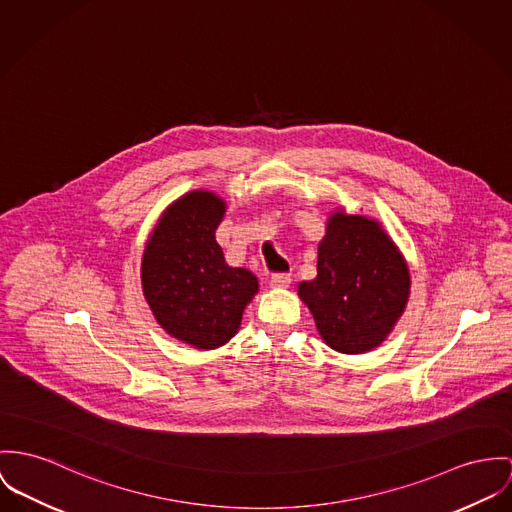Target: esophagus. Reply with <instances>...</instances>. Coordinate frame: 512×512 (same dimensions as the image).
<instances>
[{
    "label": "esophagus",
    "instance_id": "1",
    "mask_svg": "<svg viewBox=\"0 0 512 512\" xmlns=\"http://www.w3.org/2000/svg\"><path fill=\"white\" fill-rule=\"evenodd\" d=\"M290 282H292V278H290V275H286V273H276L269 280L271 288H288Z\"/></svg>",
    "mask_w": 512,
    "mask_h": 512
}]
</instances>
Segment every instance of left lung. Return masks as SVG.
I'll return each mask as SVG.
<instances>
[{"instance_id": "obj_1", "label": "left lung", "mask_w": 512, "mask_h": 512, "mask_svg": "<svg viewBox=\"0 0 512 512\" xmlns=\"http://www.w3.org/2000/svg\"><path fill=\"white\" fill-rule=\"evenodd\" d=\"M411 275L384 226L335 208L317 245V276L298 284L323 343L343 354L370 353L407 308Z\"/></svg>"}]
</instances>
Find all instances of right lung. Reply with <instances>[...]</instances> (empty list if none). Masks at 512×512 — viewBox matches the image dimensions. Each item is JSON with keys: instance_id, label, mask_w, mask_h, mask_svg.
<instances>
[{"instance_id": "add662e5", "label": "right lung", "mask_w": 512, "mask_h": 512, "mask_svg": "<svg viewBox=\"0 0 512 512\" xmlns=\"http://www.w3.org/2000/svg\"><path fill=\"white\" fill-rule=\"evenodd\" d=\"M226 200L191 191L159 216L142 255V292L161 329L198 351L226 345L241 325L259 280L230 267L216 241Z\"/></svg>"}]
</instances>
